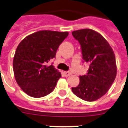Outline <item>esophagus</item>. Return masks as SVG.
<instances>
[{"instance_id":"1","label":"esophagus","mask_w":128,"mask_h":128,"mask_svg":"<svg viewBox=\"0 0 128 128\" xmlns=\"http://www.w3.org/2000/svg\"><path fill=\"white\" fill-rule=\"evenodd\" d=\"M64 75L65 77H68L71 75V73L70 72H64Z\"/></svg>"}]
</instances>
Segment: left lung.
<instances>
[{
    "label": "left lung",
    "instance_id": "obj_1",
    "mask_svg": "<svg viewBox=\"0 0 128 128\" xmlns=\"http://www.w3.org/2000/svg\"><path fill=\"white\" fill-rule=\"evenodd\" d=\"M72 35L80 42L82 58L89 68L72 91L83 100L94 101L107 93L114 82L117 72L114 53L107 40L94 30H77Z\"/></svg>",
    "mask_w": 128,
    "mask_h": 128
}]
</instances>
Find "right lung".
<instances>
[{"instance_id":"obj_1","label":"right lung","mask_w":128,"mask_h":128,"mask_svg":"<svg viewBox=\"0 0 128 128\" xmlns=\"http://www.w3.org/2000/svg\"><path fill=\"white\" fill-rule=\"evenodd\" d=\"M68 32L43 30L27 36L18 44L13 60V70L18 86L28 95L39 98L54 89L61 74L48 66Z\"/></svg>"}]
</instances>
